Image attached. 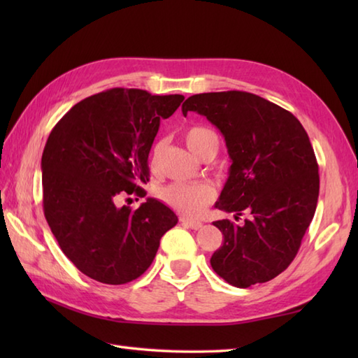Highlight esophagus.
<instances>
[{
    "label": "esophagus",
    "mask_w": 358,
    "mask_h": 358,
    "mask_svg": "<svg viewBox=\"0 0 358 358\" xmlns=\"http://www.w3.org/2000/svg\"><path fill=\"white\" fill-rule=\"evenodd\" d=\"M180 222H181V224H185L186 227H191V229H194V231L200 229V227L203 226L201 222H196V220H191L187 217H180Z\"/></svg>",
    "instance_id": "esophagus-1"
}]
</instances>
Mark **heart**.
<instances>
[{
	"instance_id": "b5f03b06",
	"label": "heart",
	"mask_w": 358,
	"mask_h": 358,
	"mask_svg": "<svg viewBox=\"0 0 358 358\" xmlns=\"http://www.w3.org/2000/svg\"><path fill=\"white\" fill-rule=\"evenodd\" d=\"M185 140L187 148L191 149L195 155H201L208 148L214 146L218 149V136L214 131L208 127L195 126L187 129L185 134ZM164 148V141H158L154 150H152L150 164L152 167L157 166L158 157ZM158 196L162 199L167 206L181 212L185 215H199L200 212L214 201L215 191L214 187L208 183H171L158 191Z\"/></svg>"
}]
</instances>
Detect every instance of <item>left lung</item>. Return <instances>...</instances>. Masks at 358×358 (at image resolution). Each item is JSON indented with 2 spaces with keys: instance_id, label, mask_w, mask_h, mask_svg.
<instances>
[{
  "instance_id": "8db88e82",
  "label": "left lung",
  "mask_w": 358,
  "mask_h": 358,
  "mask_svg": "<svg viewBox=\"0 0 358 358\" xmlns=\"http://www.w3.org/2000/svg\"><path fill=\"white\" fill-rule=\"evenodd\" d=\"M189 110L206 117L223 134L232 159L215 208L246 212L245 223L214 222L224 241L210 258L220 277L235 287L275 278L292 263L313 222L320 178L305 127L291 112L241 92L189 96Z\"/></svg>"
}]
</instances>
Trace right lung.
<instances>
[{"mask_svg": "<svg viewBox=\"0 0 358 358\" xmlns=\"http://www.w3.org/2000/svg\"><path fill=\"white\" fill-rule=\"evenodd\" d=\"M183 100L115 87L77 103L52 129L41 158L44 217L85 275L106 285L138 278L177 224V215L155 199L135 210L117 201L146 196L138 185L149 181L159 121Z\"/></svg>", "mask_w": 358, "mask_h": 358, "instance_id": "add662e5", "label": "right lung"}]
</instances>
